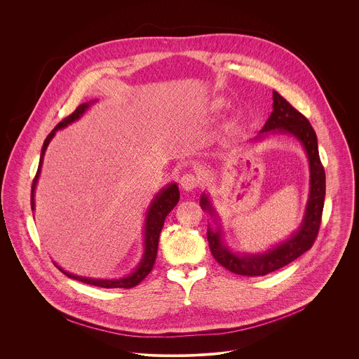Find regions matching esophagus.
<instances>
[{
    "label": "esophagus",
    "instance_id": "1",
    "mask_svg": "<svg viewBox=\"0 0 359 359\" xmlns=\"http://www.w3.org/2000/svg\"><path fill=\"white\" fill-rule=\"evenodd\" d=\"M180 184H181V187H182L184 191H188V192H189V191H194V189L199 185V180H198V177H196L195 174L188 172V174H184V175H182Z\"/></svg>",
    "mask_w": 359,
    "mask_h": 359
}]
</instances>
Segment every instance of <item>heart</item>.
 Returning a JSON list of instances; mask_svg holds the SVG:
<instances>
[{
	"mask_svg": "<svg viewBox=\"0 0 359 359\" xmlns=\"http://www.w3.org/2000/svg\"><path fill=\"white\" fill-rule=\"evenodd\" d=\"M224 106H225V102L221 98H215V100H212L211 102L208 103L207 110H208V113H218L224 109Z\"/></svg>",
	"mask_w": 359,
	"mask_h": 359,
	"instance_id": "b5f03b06",
	"label": "heart"
}]
</instances>
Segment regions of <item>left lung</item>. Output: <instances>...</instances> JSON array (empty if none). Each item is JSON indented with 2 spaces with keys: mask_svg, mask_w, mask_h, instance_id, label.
<instances>
[{
  "mask_svg": "<svg viewBox=\"0 0 359 359\" xmlns=\"http://www.w3.org/2000/svg\"><path fill=\"white\" fill-rule=\"evenodd\" d=\"M272 113L259 134L249 142H261L271 135H290L304 149L309 168L307 205L300 226L285 241L256 253L233 252L224 239L221 217L207 192L201 196V207L210 215L207 241L212 257L228 271L243 276H262L273 272L309 250L318 235L325 202V170L322 167L318 140L307 118L276 91L272 93Z\"/></svg>",
  "mask_w": 359,
  "mask_h": 359,
  "instance_id": "8db88e82",
  "label": "left lung"
}]
</instances>
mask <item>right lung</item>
<instances>
[{
	"instance_id": "add662e5",
	"label": "right lung",
	"mask_w": 359,
	"mask_h": 359,
	"mask_svg": "<svg viewBox=\"0 0 359 359\" xmlns=\"http://www.w3.org/2000/svg\"><path fill=\"white\" fill-rule=\"evenodd\" d=\"M98 102V100L90 101V102L81 103L69 117H66L65 120H62L51 133L50 135L46 138L43 149H41V156H40V163H39V170L36 174V178L33 181L32 185V210H36V202H34V196H36V188H37V182L41 174V167H43V161H44V154L46 151L52 141V138L55 137L56 131L66 128L67 126H70L72 123L80 120L86 111L94 104ZM180 201V189H178V184L177 182H171L168 185H165L164 188H161L152 199V202L148 205L147 212H145V222H144V253L138 262V265L127 275L120 276V278H111V279H106V278H88V276H80L72 272L65 271L62 266H59L55 261L53 264L59 268V271H62L67 278L70 279H76L79 282L87 283V285H93V286H98V287H104V289H130L137 286L138 283H141V280H144L149 272L154 268L156 256H157V246H158V236L161 232V228L164 225V219L167 217V214L175 207ZM34 217V215H33Z\"/></svg>"
}]
</instances>
